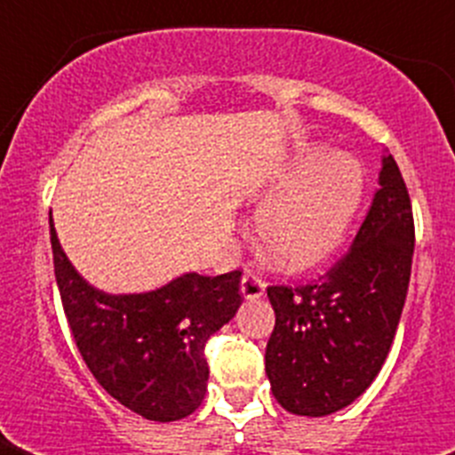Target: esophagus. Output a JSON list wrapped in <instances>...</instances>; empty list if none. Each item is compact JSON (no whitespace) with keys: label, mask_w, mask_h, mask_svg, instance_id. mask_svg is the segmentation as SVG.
I'll return each instance as SVG.
<instances>
[{"label":"esophagus","mask_w":455,"mask_h":455,"mask_svg":"<svg viewBox=\"0 0 455 455\" xmlns=\"http://www.w3.org/2000/svg\"><path fill=\"white\" fill-rule=\"evenodd\" d=\"M267 291V283H264L262 278L252 274V271H245L243 274V281H241V295L245 299H259Z\"/></svg>","instance_id":"34e87169"}]
</instances>
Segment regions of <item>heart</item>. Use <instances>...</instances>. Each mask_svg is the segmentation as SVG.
<instances>
[{"instance_id":"1","label":"heart","mask_w":455,"mask_h":455,"mask_svg":"<svg viewBox=\"0 0 455 455\" xmlns=\"http://www.w3.org/2000/svg\"><path fill=\"white\" fill-rule=\"evenodd\" d=\"M366 191L363 167L349 153L304 146L264 188L257 217L264 255L288 271L316 267L342 245Z\"/></svg>"}]
</instances>
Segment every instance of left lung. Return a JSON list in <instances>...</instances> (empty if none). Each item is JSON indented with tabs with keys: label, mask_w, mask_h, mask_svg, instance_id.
<instances>
[{
	"label": "left lung",
	"mask_w": 455,
	"mask_h": 455,
	"mask_svg": "<svg viewBox=\"0 0 455 455\" xmlns=\"http://www.w3.org/2000/svg\"><path fill=\"white\" fill-rule=\"evenodd\" d=\"M347 255L314 283L267 288L271 392L295 416H331L368 389L387 359L413 262V210L395 157Z\"/></svg>",
	"instance_id": "8db88e82"
}]
</instances>
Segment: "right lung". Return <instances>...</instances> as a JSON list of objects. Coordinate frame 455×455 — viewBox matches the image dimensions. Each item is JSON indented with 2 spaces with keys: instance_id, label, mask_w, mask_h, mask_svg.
I'll use <instances>...</instances> for the list:
<instances>
[{
  "instance_id": "obj_1",
  "label": "right lung",
  "mask_w": 455,
  "mask_h": 455,
  "mask_svg": "<svg viewBox=\"0 0 455 455\" xmlns=\"http://www.w3.org/2000/svg\"><path fill=\"white\" fill-rule=\"evenodd\" d=\"M49 231L63 311L96 382L146 420L191 416L207 392V339L243 302L241 271L184 274L151 292L108 295L75 271L52 220Z\"/></svg>"
}]
</instances>
